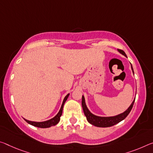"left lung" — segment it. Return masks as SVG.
Here are the masks:
<instances>
[{
	"instance_id": "1",
	"label": "left lung",
	"mask_w": 153,
	"mask_h": 153,
	"mask_svg": "<svg viewBox=\"0 0 153 153\" xmlns=\"http://www.w3.org/2000/svg\"><path fill=\"white\" fill-rule=\"evenodd\" d=\"M118 52H119L120 54L124 55L125 56L127 57V55H126L125 52L122 50H118ZM131 69L133 74H134V71H133V67L131 65ZM135 99L133 100L132 103L131 104V105L127 109V110L122 114H120L116 115L114 116H110V117H102V116H98L92 114L91 111H89L88 108L86 107V103H85V99H84V97L82 96V108H83V111L84 113V115L86 116V119L88 120L89 123H91V125H93L95 127H111V126L114 125L117 123H120V121L124 120L125 118L127 117L128 114L130 113L131 110L133 106V104L135 102Z\"/></svg>"
}]
</instances>
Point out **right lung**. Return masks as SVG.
I'll list each match as a JSON object with an SVG mask.
<instances>
[{
    "label": "right lung",
    "instance_id": "1",
    "mask_svg": "<svg viewBox=\"0 0 153 153\" xmlns=\"http://www.w3.org/2000/svg\"><path fill=\"white\" fill-rule=\"evenodd\" d=\"M69 94H67L66 97L64 98V100H63V101H62L61 108H60L59 113H58L54 118H51V119L48 120L43 121V122H34V121H30V120H26V119H25V118H24V120H25L26 122H27L28 124L35 126V127H39V128H48V127H52V126L56 125V124H58L60 121V118L62 115V109H63L64 104L65 103V101H67V99L68 98V97H69Z\"/></svg>",
    "mask_w": 153,
    "mask_h": 153
}]
</instances>
